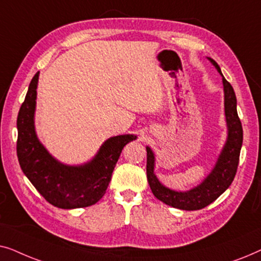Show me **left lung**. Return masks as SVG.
Listing matches in <instances>:
<instances>
[{
	"label": "left lung",
	"instance_id": "1",
	"mask_svg": "<svg viewBox=\"0 0 261 261\" xmlns=\"http://www.w3.org/2000/svg\"><path fill=\"white\" fill-rule=\"evenodd\" d=\"M208 59L222 76L224 113H226L228 127L226 145L223 146L222 152H221L212 172L201 184L191 190L184 192L171 190V189L164 187L156 178L154 174V153L149 147H146V151H147L146 172H147V180L153 195L165 204L181 210H199L205 208L229 188L231 181L234 180L235 174H237L242 139H244L241 121L238 116L237 96H235L234 89L229 82L223 77L220 66L217 65L215 60L212 58Z\"/></svg>",
	"mask_w": 261,
	"mask_h": 261
}]
</instances>
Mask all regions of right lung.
I'll return each mask as SVG.
<instances>
[{
    "label": "right lung",
    "mask_w": 261,
    "mask_h": 261,
    "mask_svg": "<svg viewBox=\"0 0 261 261\" xmlns=\"http://www.w3.org/2000/svg\"><path fill=\"white\" fill-rule=\"evenodd\" d=\"M39 72L32 78L17 115L16 153L21 170L48 203L57 208H84L97 203L106 194L124 146L137 139L124 134L109 138L97 154L84 165L59 163L39 141L34 128Z\"/></svg>",
    "instance_id": "obj_1"
}]
</instances>
